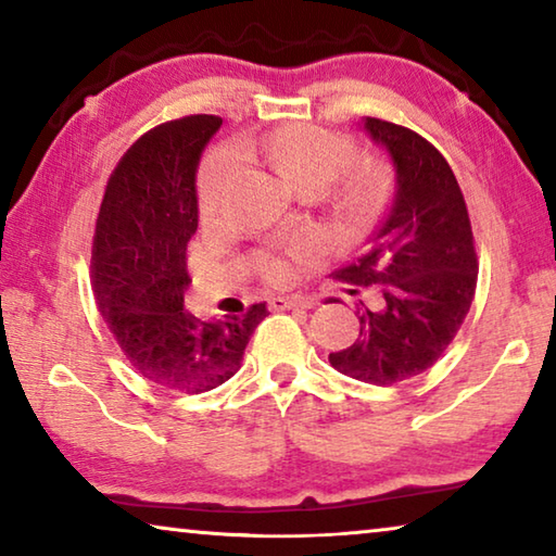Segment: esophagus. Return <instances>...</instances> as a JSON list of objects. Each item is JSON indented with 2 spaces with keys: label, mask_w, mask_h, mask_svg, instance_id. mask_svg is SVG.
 <instances>
[{
  "label": "esophagus",
  "mask_w": 556,
  "mask_h": 556,
  "mask_svg": "<svg viewBox=\"0 0 556 556\" xmlns=\"http://www.w3.org/2000/svg\"><path fill=\"white\" fill-rule=\"evenodd\" d=\"M316 301L312 296H275L269 299L271 312H289V308H312Z\"/></svg>",
  "instance_id": "34e87169"
}]
</instances>
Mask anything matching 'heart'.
<instances>
[{"label": "heart", "mask_w": 556, "mask_h": 556, "mask_svg": "<svg viewBox=\"0 0 556 556\" xmlns=\"http://www.w3.org/2000/svg\"><path fill=\"white\" fill-rule=\"evenodd\" d=\"M262 149L277 172L301 191H326L338 178V208L355 225L370 223L388 195V172L378 164L357 162V144L343 131L312 122H289L262 139ZM235 172L228 152H215L201 168L199 203L205 218L218 213L223 191ZM326 244L316 235L289 244L285 257L262 260V275L271 285H285L299 267L312 265L324 255Z\"/></svg>", "instance_id": "b5f03b06"}]
</instances>
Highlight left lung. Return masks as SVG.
Returning a JSON list of instances; mask_svg holds the SVG:
<instances>
[{
    "label": "left lung",
    "instance_id": "1",
    "mask_svg": "<svg viewBox=\"0 0 556 556\" xmlns=\"http://www.w3.org/2000/svg\"><path fill=\"white\" fill-rule=\"evenodd\" d=\"M365 131L388 149L394 195L370 250L333 271L357 299V338L328 355L333 368L370 384L409 380L454 341L476 294L478 257L454 172L434 144L378 117Z\"/></svg>",
    "mask_w": 556,
    "mask_h": 556
}]
</instances>
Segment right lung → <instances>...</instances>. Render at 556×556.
I'll list each match as a JSON object with an SVG mask.
<instances>
[{
	"label": "right lung",
	"mask_w": 556,
	"mask_h": 556,
	"mask_svg": "<svg viewBox=\"0 0 556 556\" xmlns=\"http://www.w3.org/2000/svg\"><path fill=\"white\" fill-rule=\"evenodd\" d=\"M215 115H191L149 129L119 159L92 235V291L102 318L142 378L199 394L240 370L265 304L201 321L184 306L191 285L186 248L199 230L195 172L220 129Z\"/></svg>",
	"instance_id": "right-lung-1"
}]
</instances>
